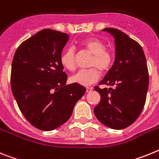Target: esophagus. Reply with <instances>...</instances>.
Listing matches in <instances>:
<instances>
[{"label":"esophagus","instance_id":"esophagus-1","mask_svg":"<svg viewBox=\"0 0 159 159\" xmlns=\"http://www.w3.org/2000/svg\"><path fill=\"white\" fill-rule=\"evenodd\" d=\"M91 90H93V88L92 87H86V92H90Z\"/></svg>","mask_w":159,"mask_h":159}]
</instances>
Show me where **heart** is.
Returning a JSON list of instances; mask_svg holds the SVG:
<instances>
[{
  "mask_svg": "<svg viewBox=\"0 0 159 159\" xmlns=\"http://www.w3.org/2000/svg\"><path fill=\"white\" fill-rule=\"evenodd\" d=\"M81 46L93 55L89 66L93 68L80 70L70 78V81L81 85H89L99 79L100 74L108 71L114 63V54L106 49V44L96 38H89L81 42ZM63 68L69 71L75 70V52L72 48L66 49L60 57ZM98 69L99 70H97Z\"/></svg>",
  "mask_w": 159,
  "mask_h": 159,
  "instance_id": "1",
  "label": "heart"
}]
</instances>
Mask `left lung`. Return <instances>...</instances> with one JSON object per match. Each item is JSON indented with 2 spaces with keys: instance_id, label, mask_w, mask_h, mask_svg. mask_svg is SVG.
Segmentation results:
<instances>
[{
  "instance_id": "1",
  "label": "left lung",
  "mask_w": 159,
  "mask_h": 159,
  "mask_svg": "<svg viewBox=\"0 0 159 159\" xmlns=\"http://www.w3.org/2000/svg\"><path fill=\"white\" fill-rule=\"evenodd\" d=\"M114 37L115 59L99 85L113 88L94 89L101 100L93 112L103 125L122 129L134 123L145 106L149 85L146 57L140 45L121 30L106 28Z\"/></svg>"
}]
</instances>
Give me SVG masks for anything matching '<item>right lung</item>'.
<instances>
[{
    "instance_id": "obj_1",
    "label": "right lung",
    "mask_w": 159,
    "mask_h": 159,
    "mask_svg": "<svg viewBox=\"0 0 159 159\" xmlns=\"http://www.w3.org/2000/svg\"><path fill=\"white\" fill-rule=\"evenodd\" d=\"M69 35L46 29L22 42L12 62L11 88L20 112L34 127L49 131L70 118L85 88L66 85L60 57Z\"/></svg>"
}]
</instances>
